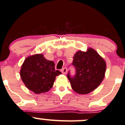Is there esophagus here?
Returning <instances> with one entry per match:
<instances>
[{"label": "esophagus", "instance_id": "esophagus-1", "mask_svg": "<svg viewBox=\"0 0 125 125\" xmlns=\"http://www.w3.org/2000/svg\"><path fill=\"white\" fill-rule=\"evenodd\" d=\"M61 72H62V73L64 74V75H65V74L67 73V69L66 67H64V68H62V69H61Z\"/></svg>", "mask_w": 125, "mask_h": 125}]
</instances>
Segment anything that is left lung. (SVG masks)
<instances>
[{
  "mask_svg": "<svg viewBox=\"0 0 125 125\" xmlns=\"http://www.w3.org/2000/svg\"><path fill=\"white\" fill-rule=\"evenodd\" d=\"M75 68V75L67 78L72 88L79 94H87L95 89L103 81L106 64L103 58L92 48L86 52L78 51L72 62Z\"/></svg>",
  "mask_w": 125,
  "mask_h": 125,
  "instance_id": "1",
  "label": "left lung"
}]
</instances>
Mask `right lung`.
I'll return each mask as SVG.
<instances>
[{"instance_id": "right-lung-1", "label": "right lung", "mask_w": 125, "mask_h": 125, "mask_svg": "<svg viewBox=\"0 0 125 125\" xmlns=\"http://www.w3.org/2000/svg\"><path fill=\"white\" fill-rule=\"evenodd\" d=\"M61 74L55 69V63L42 54H36L25 60L20 75L26 87L35 94L47 92L53 87L56 76Z\"/></svg>"}]
</instances>
